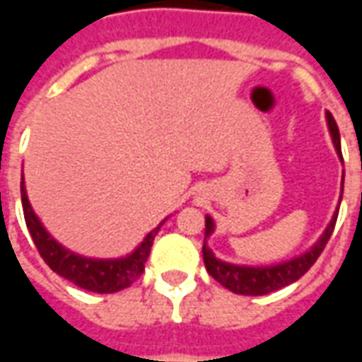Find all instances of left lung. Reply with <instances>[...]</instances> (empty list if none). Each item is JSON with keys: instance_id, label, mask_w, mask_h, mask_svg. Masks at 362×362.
Returning a JSON list of instances; mask_svg holds the SVG:
<instances>
[{"instance_id": "1", "label": "left lung", "mask_w": 362, "mask_h": 362, "mask_svg": "<svg viewBox=\"0 0 362 362\" xmlns=\"http://www.w3.org/2000/svg\"><path fill=\"white\" fill-rule=\"evenodd\" d=\"M327 127H329V134H332V139H334L335 149H337V155L341 157V143H339V129H337V124H335L334 116L326 112ZM343 186V184H341ZM341 202V199H339ZM337 213L339 209L334 213V217L329 221V225L324 230V235L320 236V240L310 250H306L300 256L288 259V262H281V264H275V266H262V267H250V266H236V264H228V262H223V259L215 258L209 248H207V236L211 235L213 228V219L207 215L205 217V240H204V262L205 267H207V273L211 275L213 279L219 281L223 287H227L228 291H233L236 295H246V296H259L267 295V293H273V291H279V288L287 287L291 283H295L303 277L304 273L308 272L314 262L318 259V256L326 248L329 236L334 233L335 221H337Z\"/></svg>"}]
</instances>
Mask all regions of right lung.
Wrapping results in <instances>:
<instances>
[{"instance_id":"right-lung-1","label":"right lung","mask_w":362,"mask_h":362,"mask_svg":"<svg viewBox=\"0 0 362 362\" xmlns=\"http://www.w3.org/2000/svg\"><path fill=\"white\" fill-rule=\"evenodd\" d=\"M21 202H23V213L27 221V228L33 243L38 248V254L50 266L52 272L62 275L64 279L71 281L77 287L90 291V293H118L122 288H127L134 281L141 277L145 272V262L149 258L151 246L157 236L158 228L163 227V223L157 228H153L149 235L145 236L137 248L129 256L118 259H95L79 256L75 252L67 250L62 244L56 243L48 230L42 227L40 219L36 217L33 207L28 204L27 189L25 182H21Z\"/></svg>"}]
</instances>
